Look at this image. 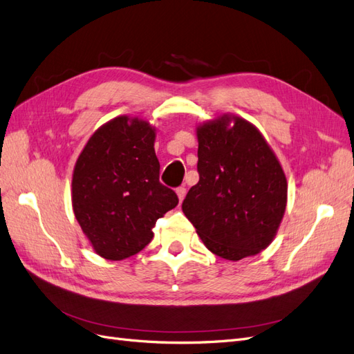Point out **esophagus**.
<instances>
[{"instance_id":"1","label":"esophagus","mask_w":354,"mask_h":354,"mask_svg":"<svg viewBox=\"0 0 354 354\" xmlns=\"http://www.w3.org/2000/svg\"><path fill=\"white\" fill-rule=\"evenodd\" d=\"M176 192H177V196H178V201L181 202L185 199V196H186V187L185 186H180V187H177L176 189Z\"/></svg>"}]
</instances>
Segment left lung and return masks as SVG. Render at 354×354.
I'll return each instance as SVG.
<instances>
[{
    "label": "left lung",
    "instance_id": "1",
    "mask_svg": "<svg viewBox=\"0 0 354 354\" xmlns=\"http://www.w3.org/2000/svg\"><path fill=\"white\" fill-rule=\"evenodd\" d=\"M198 185L183 212L207 248L238 261L266 250L286 208L288 185L276 155L243 118L223 115L198 127Z\"/></svg>",
    "mask_w": 354,
    "mask_h": 354
}]
</instances>
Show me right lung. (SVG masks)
Wrapping results in <instances>:
<instances>
[{
  "label": "right lung",
  "mask_w": 354,
  "mask_h": 354,
  "mask_svg": "<svg viewBox=\"0 0 354 354\" xmlns=\"http://www.w3.org/2000/svg\"><path fill=\"white\" fill-rule=\"evenodd\" d=\"M153 143L155 128L147 121L118 116L90 137L75 164V217L106 260L140 252L156 220L177 207L176 192L159 181Z\"/></svg>",
  "instance_id": "add662e5"
}]
</instances>
